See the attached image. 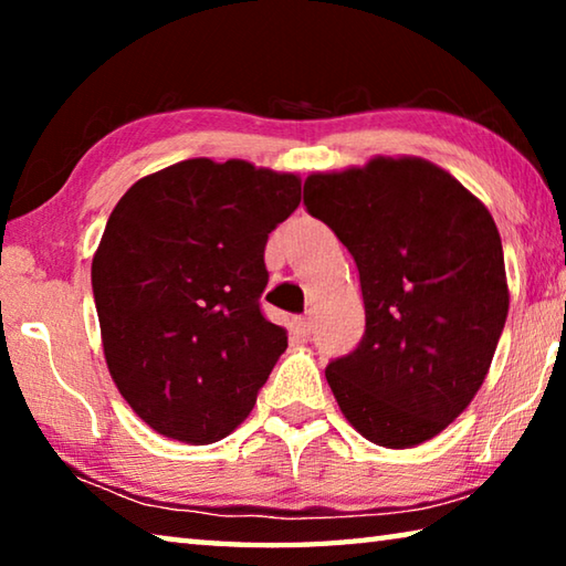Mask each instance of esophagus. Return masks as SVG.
I'll return each instance as SVG.
<instances>
[{
	"instance_id": "34e87169",
	"label": "esophagus",
	"mask_w": 566,
	"mask_h": 566,
	"mask_svg": "<svg viewBox=\"0 0 566 566\" xmlns=\"http://www.w3.org/2000/svg\"><path fill=\"white\" fill-rule=\"evenodd\" d=\"M292 329H294V334L296 337H310V332H312V319L310 317H294L292 319Z\"/></svg>"
}]
</instances>
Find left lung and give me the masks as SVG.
<instances>
[{
    "mask_svg": "<svg viewBox=\"0 0 566 566\" xmlns=\"http://www.w3.org/2000/svg\"><path fill=\"white\" fill-rule=\"evenodd\" d=\"M304 205L359 270L367 329L324 371L342 415L379 447L427 442L482 387L510 312L490 209L421 157L314 171Z\"/></svg>",
    "mask_w": 566,
    "mask_h": 566,
    "instance_id": "obj_1",
    "label": "left lung"
}]
</instances>
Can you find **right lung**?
<instances>
[{
  "label": "right lung",
  "mask_w": 566,
  "mask_h": 566,
  "mask_svg": "<svg viewBox=\"0 0 566 566\" xmlns=\"http://www.w3.org/2000/svg\"><path fill=\"white\" fill-rule=\"evenodd\" d=\"M302 179L244 159H185L127 189L92 260L119 395L157 434L212 444L249 417L286 349L266 322L264 247Z\"/></svg>",
  "instance_id": "right-lung-1"
}]
</instances>
